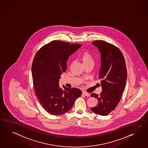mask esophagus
Masks as SVG:
<instances>
[{
	"label": "esophagus",
	"mask_w": 148,
	"mask_h": 148,
	"mask_svg": "<svg viewBox=\"0 0 148 148\" xmlns=\"http://www.w3.org/2000/svg\"><path fill=\"white\" fill-rule=\"evenodd\" d=\"M82 93H83V95L84 96H86V97H89L90 95V94L89 93H87V92H83Z\"/></svg>",
	"instance_id": "34e87169"
}]
</instances>
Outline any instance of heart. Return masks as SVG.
Listing matches in <instances>:
<instances>
[{"label": "heart", "instance_id": "heart-1", "mask_svg": "<svg viewBox=\"0 0 148 148\" xmlns=\"http://www.w3.org/2000/svg\"><path fill=\"white\" fill-rule=\"evenodd\" d=\"M80 59L83 62L84 65L88 64L94 63L93 57L88 52H84L80 56Z\"/></svg>", "mask_w": 148, "mask_h": 148}]
</instances>
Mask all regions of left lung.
<instances>
[{"label": "left lung", "mask_w": 148, "mask_h": 148, "mask_svg": "<svg viewBox=\"0 0 148 148\" xmlns=\"http://www.w3.org/2000/svg\"><path fill=\"white\" fill-rule=\"evenodd\" d=\"M92 44L97 47L100 53L99 78L101 79L102 92L100 95H91L98 102L91 110L96 114L106 116L116 107L125 90L127 76L125 61L121 51L114 45L100 40Z\"/></svg>", "instance_id": "left-lung-1"}]
</instances>
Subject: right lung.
<instances>
[{
	"mask_svg": "<svg viewBox=\"0 0 148 148\" xmlns=\"http://www.w3.org/2000/svg\"><path fill=\"white\" fill-rule=\"evenodd\" d=\"M82 46L61 41H53L43 46L36 53L32 66L35 95L44 110L53 115L71 110L82 91L59 86L61 75L67 68L69 56Z\"/></svg>",
	"mask_w": 148,
	"mask_h": 148,
	"instance_id": "obj_1",
	"label": "right lung"
}]
</instances>
